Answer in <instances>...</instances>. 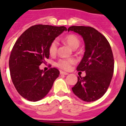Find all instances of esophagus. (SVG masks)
<instances>
[{
    "label": "esophagus",
    "instance_id": "obj_1",
    "mask_svg": "<svg viewBox=\"0 0 126 126\" xmlns=\"http://www.w3.org/2000/svg\"><path fill=\"white\" fill-rule=\"evenodd\" d=\"M60 73H61V75H67V74H68V73H65V72H64V71H61Z\"/></svg>",
    "mask_w": 126,
    "mask_h": 126
}]
</instances>
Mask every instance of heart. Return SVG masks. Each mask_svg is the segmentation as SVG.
Masks as SVG:
<instances>
[{
	"label": "heart",
	"mask_w": 126,
	"mask_h": 126,
	"mask_svg": "<svg viewBox=\"0 0 126 126\" xmlns=\"http://www.w3.org/2000/svg\"><path fill=\"white\" fill-rule=\"evenodd\" d=\"M63 42L67 43L69 46L73 49H76L80 45V40L78 37L74 34H68L63 38ZM57 51V42L54 40L50 44L48 47V52L50 55H54L56 54ZM76 62L75 60L73 59H61L57 62V66L64 70H69L71 66Z\"/></svg>",
	"instance_id": "heart-1"
}]
</instances>
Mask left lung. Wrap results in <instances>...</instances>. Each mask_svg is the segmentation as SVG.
<instances>
[{
	"mask_svg": "<svg viewBox=\"0 0 126 126\" xmlns=\"http://www.w3.org/2000/svg\"><path fill=\"white\" fill-rule=\"evenodd\" d=\"M80 34L84 42L85 52L77 71H85L78 77L72 88L73 93L84 102H94L103 96L109 88L114 69L111 47L106 38L90 26H72L67 30Z\"/></svg>",
	"mask_w": 126,
	"mask_h": 126,
	"instance_id": "1",
	"label": "left lung"
}]
</instances>
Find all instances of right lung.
<instances>
[{
    "mask_svg": "<svg viewBox=\"0 0 126 126\" xmlns=\"http://www.w3.org/2000/svg\"><path fill=\"white\" fill-rule=\"evenodd\" d=\"M64 26L37 24L29 28L16 42L9 58L10 74L13 83L21 96L31 102L45 97L59 77V71L40 69L49 58L48 47L63 32Z\"/></svg>",
    "mask_w": 126,
    "mask_h": 126,
    "instance_id": "1",
    "label": "right lung"
}]
</instances>
